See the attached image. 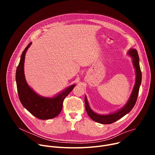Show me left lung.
<instances>
[{
    "label": "left lung",
    "instance_id": "obj_1",
    "mask_svg": "<svg viewBox=\"0 0 155 155\" xmlns=\"http://www.w3.org/2000/svg\"><path fill=\"white\" fill-rule=\"evenodd\" d=\"M127 54L132 58V63L135 68L136 77V82L134 86L133 90L131 93L130 97L127 101L126 105L120 109L116 112L110 114L108 115H99L91 109L89 104H88L87 97L84 96V102H85V108L86 112L89 117L94 121L101 123V124H111L114 123L115 121L118 120L119 119L123 117L127 114H128L130 110L134 107L136 104L139 91V87L141 84L142 81V72L140 68L139 65V58L137 53V51L136 49L130 48L127 52Z\"/></svg>",
    "mask_w": 155,
    "mask_h": 155
}]
</instances>
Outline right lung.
Masks as SVG:
<instances>
[{
    "label": "right lung",
    "instance_id": "1",
    "mask_svg": "<svg viewBox=\"0 0 155 155\" xmlns=\"http://www.w3.org/2000/svg\"><path fill=\"white\" fill-rule=\"evenodd\" d=\"M32 42L25 48L16 72L17 90L21 103L34 116L40 120H49L58 116L61 112L64 99L72 91L75 84H72L53 97H42L37 94L26 82L24 64L27 50Z\"/></svg>",
    "mask_w": 155,
    "mask_h": 155
}]
</instances>
